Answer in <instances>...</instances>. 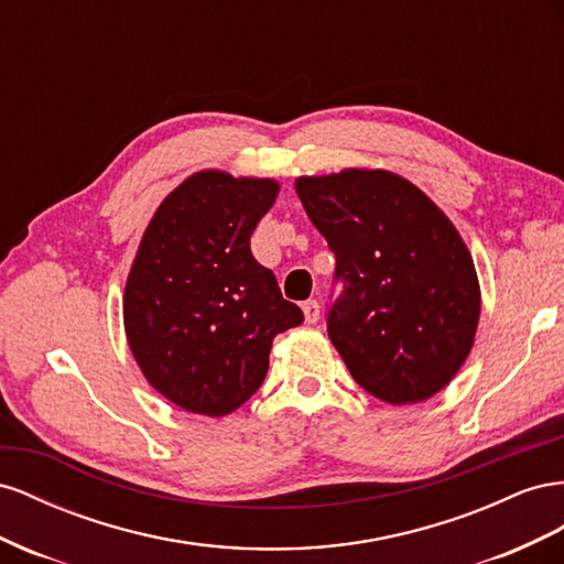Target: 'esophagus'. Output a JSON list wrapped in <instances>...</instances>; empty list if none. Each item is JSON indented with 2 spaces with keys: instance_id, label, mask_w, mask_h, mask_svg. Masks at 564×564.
<instances>
[{
  "instance_id": "esophagus-1",
  "label": "esophagus",
  "mask_w": 564,
  "mask_h": 564,
  "mask_svg": "<svg viewBox=\"0 0 564 564\" xmlns=\"http://www.w3.org/2000/svg\"><path fill=\"white\" fill-rule=\"evenodd\" d=\"M318 302L316 300H307V302H302V312H304V321H307V324H316L318 321Z\"/></svg>"
}]
</instances>
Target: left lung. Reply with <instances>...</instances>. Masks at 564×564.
I'll use <instances>...</instances> for the list:
<instances>
[{
  "label": "left lung",
  "instance_id": "left-lung-1",
  "mask_svg": "<svg viewBox=\"0 0 564 564\" xmlns=\"http://www.w3.org/2000/svg\"><path fill=\"white\" fill-rule=\"evenodd\" d=\"M297 196L335 254L326 328L351 378L388 404L437 394L479 318L473 257L421 188L382 170L302 176Z\"/></svg>",
  "mask_w": 564,
  "mask_h": 564
}]
</instances>
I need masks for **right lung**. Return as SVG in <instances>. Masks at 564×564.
Instances as JSON below:
<instances>
[{
  "mask_svg": "<svg viewBox=\"0 0 564 564\" xmlns=\"http://www.w3.org/2000/svg\"><path fill=\"white\" fill-rule=\"evenodd\" d=\"M271 180L198 172L158 207L124 288L139 368L172 404L227 415L260 390L271 340L304 321L250 236L276 200Z\"/></svg>",
  "mask_w": 564,
  "mask_h": 564,
  "instance_id": "add662e5",
  "label": "right lung"
}]
</instances>
